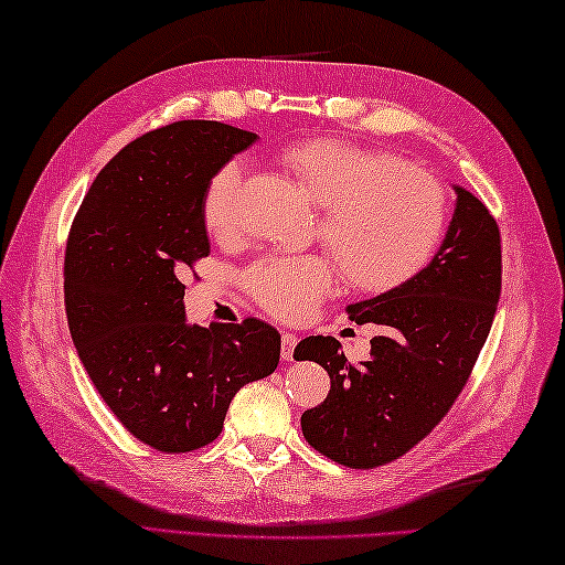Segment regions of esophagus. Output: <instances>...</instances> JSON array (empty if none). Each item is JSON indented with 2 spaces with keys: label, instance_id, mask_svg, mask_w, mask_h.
<instances>
[{
  "label": "esophagus",
  "instance_id": "obj_1",
  "mask_svg": "<svg viewBox=\"0 0 565 565\" xmlns=\"http://www.w3.org/2000/svg\"><path fill=\"white\" fill-rule=\"evenodd\" d=\"M296 342H298L296 334L289 332V330H284V334H281V359H284V362H291V359H294Z\"/></svg>",
  "mask_w": 565,
  "mask_h": 565
}]
</instances>
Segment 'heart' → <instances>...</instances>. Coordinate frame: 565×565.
<instances>
[{
    "label": "heart",
    "instance_id": "1",
    "mask_svg": "<svg viewBox=\"0 0 565 565\" xmlns=\"http://www.w3.org/2000/svg\"><path fill=\"white\" fill-rule=\"evenodd\" d=\"M276 162L320 209L318 235L356 289H391L435 249L444 199L435 179L417 167L338 138L291 142L276 152ZM239 179V164H225L203 194V223L215 237L233 231ZM334 276V262L320 255L264 257L245 281L269 313L298 320L332 291Z\"/></svg>",
    "mask_w": 565,
    "mask_h": 565
}]
</instances>
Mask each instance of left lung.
<instances>
[{
    "mask_svg": "<svg viewBox=\"0 0 565 565\" xmlns=\"http://www.w3.org/2000/svg\"><path fill=\"white\" fill-rule=\"evenodd\" d=\"M454 186V213L427 267L366 301L350 320L374 322L366 362L350 364L334 338H306L294 356L330 374V393L301 415L303 437L328 459L374 468L398 459L449 413L488 340L500 298V231L471 191Z\"/></svg>",
    "mask_w": 565,
    "mask_h": 565,
    "instance_id": "obj_1",
    "label": "left lung"
}]
</instances>
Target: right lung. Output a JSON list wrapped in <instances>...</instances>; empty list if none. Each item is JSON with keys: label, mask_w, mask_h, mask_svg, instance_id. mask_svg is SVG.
Here are the masks:
<instances>
[{"label": "right lung", "mask_w": 565, "mask_h": 565, "mask_svg": "<svg viewBox=\"0 0 565 565\" xmlns=\"http://www.w3.org/2000/svg\"><path fill=\"white\" fill-rule=\"evenodd\" d=\"M252 142L218 121L152 130L104 167L72 223V342L111 413L158 451L206 447L235 393L279 366L281 334L267 322L206 330L184 316L182 274L211 252L203 194Z\"/></svg>", "instance_id": "obj_1"}]
</instances>
